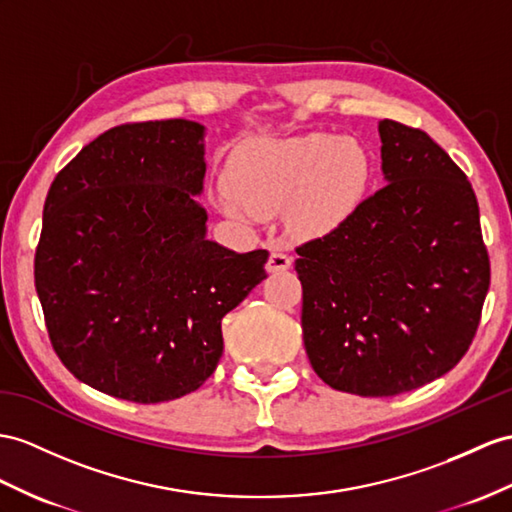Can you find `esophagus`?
<instances>
[{"label":"esophagus","mask_w":512,"mask_h":512,"mask_svg":"<svg viewBox=\"0 0 512 512\" xmlns=\"http://www.w3.org/2000/svg\"><path fill=\"white\" fill-rule=\"evenodd\" d=\"M293 263V258L282 252V249H273V252L269 254V260H267V271L269 273H276V271H284L289 269Z\"/></svg>","instance_id":"1"}]
</instances>
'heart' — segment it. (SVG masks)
<instances>
[{
	"instance_id": "1",
	"label": "heart",
	"mask_w": 512,
	"mask_h": 512,
	"mask_svg": "<svg viewBox=\"0 0 512 512\" xmlns=\"http://www.w3.org/2000/svg\"><path fill=\"white\" fill-rule=\"evenodd\" d=\"M228 180L217 193L223 215L256 223L286 208L295 234H317L341 223L363 199L369 160L354 139L315 132L241 149Z\"/></svg>"
}]
</instances>
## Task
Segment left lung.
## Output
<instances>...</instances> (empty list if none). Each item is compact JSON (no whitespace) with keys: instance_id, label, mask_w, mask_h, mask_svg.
<instances>
[{"instance_id":"8db88e82","label":"left lung","mask_w":512,"mask_h":512,"mask_svg":"<svg viewBox=\"0 0 512 512\" xmlns=\"http://www.w3.org/2000/svg\"><path fill=\"white\" fill-rule=\"evenodd\" d=\"M384 186L299 245L310 365L336 391L389 397L454 369L491 282L478 199L430 136L378 123Z\"/></svg>"}]
</instances>
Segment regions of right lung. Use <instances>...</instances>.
<instances>
[{
  "instance_id": "obj_1",
  "label": "right lung",
  "mask_w": 512,
  "mask_h": 512,
  "mask_svg": "<svg viewBox=\"0 0 512 512\" xmlns=\"http://www.w3.org/2000/svg\"><path fill=\"white\" fill-rule=\"evenodd\" d=\"M204 126L123 123L49 186L34 284L73 376L136 404L197 391L223 354L221 319L267 278V249L206 239Z\"/></svg>"
}]
</instances>
